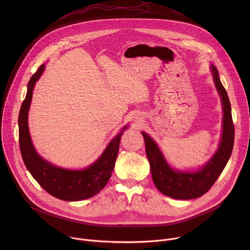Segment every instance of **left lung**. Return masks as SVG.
Returning <instances> with one entry per match:
<instances>
[{
    "mask_svg": "<svg viewBox=\"0 0 250 250\" xmlns=\"http://www.w3.org/2000/svg\"><path fill=\"white\" fill-rule=\"evenodd\" d=\"M211 69L223 105V131L217 151L204 167L197 172L174 171L166 162L155 142L146 133L142 132L153 182L162 193L171 198L188 200L205 194L221 174L233 150L235 128L230 101L219 80L217 69L214 65Z\"/></svg>",
    "mask_w": 250,
    "mask_h": 250,
    "instance_id": "8db88e82",
    "label": "left lung"
}]
</instances>
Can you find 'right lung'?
<instances>
[{
  "label": "right lung",
  "mask_w": 250,
  "mask_h": 250,
  "mask_svg": "<svg viewBox=\"0 0 250 250\" xmlns=\"http://www.w3.org/2000/svg\"><path fill=\"white\" fill-rule=\"evenodd\" d=\"M44 68V64H41L30 79L27 95L19 111V145L23 161L32 176L51 195L66 201L90 198L104 188L111 176L123 131L109 143L98 161L83 170L62 169L44 161L33 146L28 127V110L34 86Z\"/></svg>",
  "instance_id": "obj_1"
}]
</instances>
